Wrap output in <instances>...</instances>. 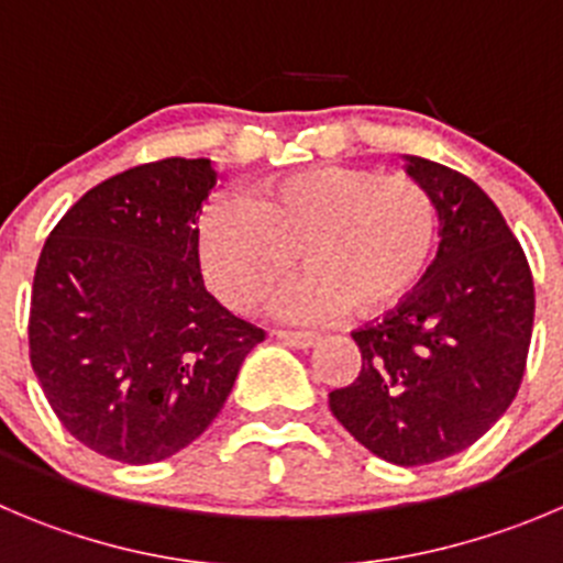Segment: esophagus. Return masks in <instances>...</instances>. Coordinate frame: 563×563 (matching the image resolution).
I'll return each mask as SVG.
<instances>
[{
	"instance_id": "34e87169",
	"label": "esophagus",
	"mask_w": 563,
	"mask_h": 563,
	"mask_svg": "<svg viewBox=\"0 0 563 563\" xmlns=\"http://www.w3.org/2000/svg\"><path fill=\"white\" fill-rule=\"evenodd\" d=\"M277 339L288 346H297V350H311L313 344L319 341V335L313 333H294V330H277Z\"/></svg>"
}]
</instances>
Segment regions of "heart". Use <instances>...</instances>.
Wrapping results in <instances>:
<instances>
[{
  "label": "heart",
  "mask_w": 563,
  "mask_h": 563,
  "mask_svg": "<svg viewBox=\"0 0 563 563\" xmlns=\"http://www.w3.org/2000/svg\"><path fill=\"white\" fill-rule=\"evenodd\" d=\"M439 217L424 186L366 166H313L266 180L250 199L219 194L199 213L205 280L230 308L250 311L297 272L311 275L280 299L283 319L317 324L380 317L402 306L433 264Z\"/></svg>",
  "instance_id": "1"
}]
</instances>
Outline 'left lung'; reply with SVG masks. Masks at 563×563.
<instances>
[{"label":"left lung","mask_w":563,"mask_h":563,"mask_svg":"<svg viewBox=\"0 0 563 563\" xmlns=\"http://www.w3.org/2000/svg\"><path fill=\"white\" fill-rule=\"evenodd\" d=\"M439 213V252L417 291L353 330L361 372L330 391L355 441L397 466L450 459L519 391L533 330V277L500 208L461 172L406 157Z\"/></svg>","instance_id":"obj_1"}]
</instances>
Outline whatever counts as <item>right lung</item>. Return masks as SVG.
<instances>
[{
    "label": "right lung",
    "mask_w": 563,
    "mask_h": 563,
    "mask_svg": "<svg viewBox=\"0 0 563 563\" xmlns=\"http://www.w3.org/2000/svg\"><path fill=\"white\" fill-rule=\"evenodd\" d=\"M217 177L208 157L135 166L82 194L41 250L30 364L63 428L104 459L155 464L188 448L266 339L199 272Z\"/></svg>",
    "instance_id": "obj_1"
}]
</instances>
